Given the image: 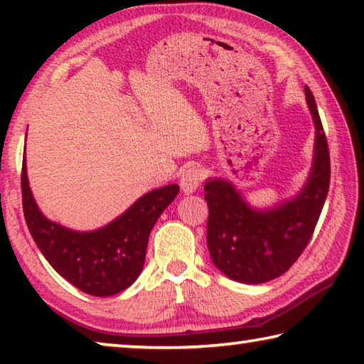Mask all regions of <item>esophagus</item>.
Wrapping results in <instances>:
<instances>
[{
    "mask_svg": "<svg viewBox=\"0 0 364 364\" xmlns=\"http://www.w3.org/2000/svg\"><path fill=\"white\" fill-rule=\"evenodd\" d=\"M202 181V171L197 167H189L183 171L180 186L184 194H193L194 191L199 188Z\"/></svg>",
    "mask_w": 364,
    "mask_h": 364,
    "instance_id": "1",
    "label": "esophagus"
}]
</instances>
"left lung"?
<instances>
[{"label": "left lung", "instance_id": "8db88e82", "mask_svg": "<svg viewBox=\"0 0 364 364\" xmlns=\"http://www.w3.org/2000/svg\"><path fill=\"white\" fill-rule=\"evenodd\" d=\"M315 123V149L308 180L292 199L269 208L250 207L232 183L207 180V245L212 262L228 278L262 284L284 274L305 250L329 191V147L315 97L305 86Z\"/></svg>", "mask_w": 364, "mask_h": 364}]
</instances>
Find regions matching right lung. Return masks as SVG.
Here are the masks:
<instances>
[{"instance_id":"obj_1","label":"right lung","mask_w":364,"mask_h":364,"mask_svg":"<svg viewBox=\"0 0 364 364\" xmlns=\"http://www.w3.org/2000/svg\"><path fill=\"white\" fill-rule=\"evenodd\" d=\"M21 183L23 217L41 254L64 279L96 297L119 294L138 279L152 228L180 193L178 184L149 191L100 230L73 231L41 213L28 186L26 157Z\"/></svg>"}]
</instances>
